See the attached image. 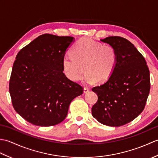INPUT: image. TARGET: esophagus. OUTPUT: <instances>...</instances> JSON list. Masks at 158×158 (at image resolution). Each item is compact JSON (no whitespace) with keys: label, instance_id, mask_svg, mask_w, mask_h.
Returning <instances> with one entry per match:
<instances>
[{"label":"esophagus","instance_id":"esophagus-1","mask_svg":"<svg viewBox=\"0 0 158 158\" xmlns=\"http://www.w3.org/2000/svg\"><path fill=\"white\" fill-rule=\"evenodd\" d=\"M89 92V89L88 88H83V93L84 94H87L88 92Z\"/></svg>","mask_w":158,"mask_h":158}]
</instances>
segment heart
<instances>
[{
	"label": "heart",
	"mask_w": 158,
	"mask_h": 158,
	"mask_svg": "<svg viewBox=\"0 0 158 158\" xmlns=\"http://www.w3.org/2000/svg\"><path fill=\"white\" fill-rule=\"evenodd\" d=\"M117 63L116 49L109 45L95 41L89 38H81L73 46L71 54H66L62 59L64 73L73 81L81 78L83 81L92 84L98 81H108Z\"/></svg>",
	"instance_id": "obj_1"
}]
</instances>
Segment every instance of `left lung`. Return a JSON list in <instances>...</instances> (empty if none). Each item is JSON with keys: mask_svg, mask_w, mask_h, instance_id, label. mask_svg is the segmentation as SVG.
Segmentation results:
<instances>
[{"mask_svg": "<svg viewBox=\"0 0 158 158\" xmlns=\"http://www.w3.org/2000/svg\"><path fill=\"white\" fill-rule=\"evenodd\" d=\"M100 41L116 49L117 63L108 81L92 88L98 101L92 114L104 125L122 126L145 108L150 91L149 70L144 57L128 40L115 36Z\"/></svg>", "mask_w": 158, "mask_h": 158, "instance_id": "obj_1", "label": "left lung"}]
</instances>
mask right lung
I'll list each match as a JSON object with an SVG mask.
<instances>
[{
	"mask_svg": "<svg viewBox=\"0 0 158 158\" xmlns=\"http://www.w3.org/2000/svg\"><path fill=\"white\" fill-rule=\"evenodd\" d=\"M75 38L44 34L17 55L9 81L13 108L35 126H52L65 119L72 100L83 88L63 73L62 59Z\"/></svg>",
	"mask_w": 158,
	"mask_h": 158,
	"instance_id": "1",
	"label": "right lung"
}]
</instances>
